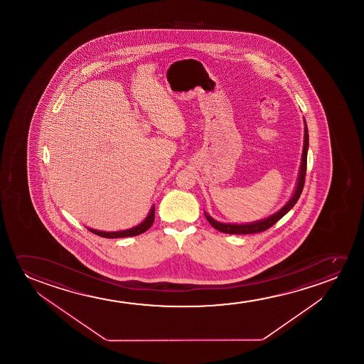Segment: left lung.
I'll return each mask as SVG.
<instances>
[{
	"mask_svg": "<svg viewBox=\"0 0 364 364\" xmlns=\"http://www.w3.org/2000/svg\"><path fill=\"white\" fill-rule=\"evenodd\" d=\"M307 150H309V129L307 125L304 127V153H302V163H301V170H299V181H297V186H296V191H294V196L291 198L289 203L284 205L282 209L277 211L276 214L269 216L267 219L261 220V221H256L252 224L236 225V224H221L215 221L213 218H210L209 215L205 214V218L209 221V224L218 230L220 232L224 234L232 235H249L257 234V232H262L264 230L269 229L272 225L276 224L281 218H284V215L289 213V210L294 208V204L297 203L299 196L302 194V190L304 186V179H306V170H307Z\"/></svg>",
	"mask_w": 364,
	"mask_h": 364,
	"instance_id": "left-lung-1",
	"label": "left lung"
}]
</instances>
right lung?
Returning a JSON list of instances; mask_svg holds the SVG:
<instances>
[{"mask_svg":"<svg viewBox=\"0 0 364 364\" xmlns=\"http://www.w3.org/2000/svg\"><path fill=\"white\" fill-rule=\"evenodd\" d=\"M155 219V206L150 210L149 215L141 224L135 226L133 229L124 230V231H117V232H105V231H97V230L88 229L90 232L98 235L100 237H107V239H118V237H130V236H136V235L143 234L146 230L149 229L153 225Z\"/></svg>","mask_w":364,"mask_h":364,"instance_id":"obj_1","label":"right lung"}]
</instances>
